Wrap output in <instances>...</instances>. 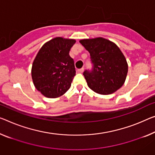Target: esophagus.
I'll return each instance as SVG.
<instances>
[{
	"label": "esophagus",
	"instance_id": "esophagus-1",
	"mask_svg": "<svg viewBox=\"0 0 155 155\" xmlns=\"http://www.w3.org/2000/svg\"><path fill=\"white\" fill-rule=\"evenodd\" d=\"M83 71H84V68H80V69L78 70V72L80 73H83Z\"/></svg>",
	"mask_w": 155,
	"mask_h": 155
}]
</instances>
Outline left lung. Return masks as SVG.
<instances>
[{"label": "left lung", "instance_id": "1", "mask_svg": "<svg viewBox=\"0 0 155 155\" xmlns=\"http://www.w3.org/2000/svg\"><path fill=\"white\" fill-rule=\"evenodd\" d=\"M80 43L89 52L93 64L91 71L84 75L88 87L97 94H113L124 84L128 65L120 48L102 37L82 39Z\"/></svg>", "mask_w": 155, "mask_h": 155}]
</instances>
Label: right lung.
<instances>
[{"label": "right lung", "instance_id": "right-lung-1", "mask_svg": "<svg viewBox=\"0 0 155 155\" xmlns=\"http://www.w3.org/2000/svg\"><path fill=\"white\" fill-rule=\"evenodd\" d=\"M75 43V39L56 37L38 52L31 74L35 88L44 96L58 97L71 87L76 71L69 51Z\"/></svg>", "mask_w": 155, "mask_h": 155}]
</instances>
